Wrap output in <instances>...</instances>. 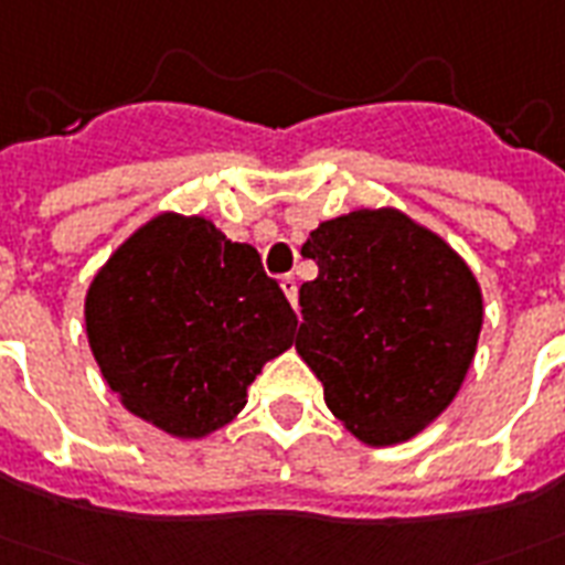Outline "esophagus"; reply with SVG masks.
<instances>
[{
	"label": "esophagus",
	"instance_id": "34e87169",
	"mask_svg": "<svg viewBox=\"0 0 565 565\" xmlns=\"http://www.w3.org/2000/svg\"><path fill=\"white\" fill-rule=\"evenodd\" d=\"M281 290H284V296L290 299L292 308H296V301H299V284H296V278H292V275H284Z\"/></svg>",
	"mask_w": 565,
	"mask_h": 565
}]
</instances>
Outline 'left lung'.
Here are the masks:
<instances>
[{"mask_svg":"<svg viewBox=\"0 0 565 565\" xmlns=\"http://www.w3.org/2000/svg\"><path fill=\"white\" fill-rule=\"evenodd\" d=\"M320 266L299 290L296 352L326 406L370 447L403 445L459 394L483 329L471 266L394 206H361L313 227Z\"/></svg>","mask_w":565,"mask_h":565,"instance_id":"8db88e82","label":"left lung"}]
</instances>
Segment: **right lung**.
I'll list each match as a JSON object with an SVG mask.
<instances>
[{
	"mask_svg": "<svg viewBox=\"0 0 565 565\" xmlns=\"http://www.w3.org/2000/svg\"><path fill=\"white\" fill-rule=\"evenodd\" d=\"M296 313L248 243L204 215L136 227L85 292L94 361L120 406L183 441L243 412L266 361L292 347Z\"/></svg>",
	"mask_w": 565,
	"mask_h": 565,
	"instance_id": "add662e5",
	"label": "right lung"
}]
</instances>
